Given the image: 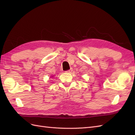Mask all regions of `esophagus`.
<instances>
[{"mask_svg":"<svg viewBox=\"0 0 135 135\" xmlns=\"http://www.w3.org/2000/svg\"><path fill=\"white\" fill-rule=\"evenodd\" d=\"M72 71H73V69H69V70L66 71L65 72L67 73H71Z\"/></svg>","mask_w":135,"mask_h":135,"instance_id":"esophagus-1","label":"esophagus"}]
</instances>
